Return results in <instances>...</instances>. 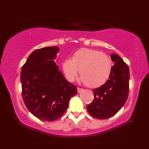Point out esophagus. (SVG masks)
I'll return each instance as SVG.
<instances>
[{
	"label": "esophagus",
	"mask_w": 149,
	"mask_h": 149,
	"mask_svg": "<svg viewBox=\"0 0 149 149\" xmlns=\"http://www.w3.org/2000/svg\"><path fill=\"white\" fill-rule=\"evenodd\" d=\"M83 91V89H82V88H79V87H78V88H77V91H78V93L82 92Z\"/></svg>",
	"instance_id": "34e87169"
}]
</instances>
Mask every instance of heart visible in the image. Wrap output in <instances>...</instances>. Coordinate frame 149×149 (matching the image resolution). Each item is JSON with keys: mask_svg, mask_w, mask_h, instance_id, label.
Returning a JSON list of instances; mask_svg holds the SVG:
<instances>
[{"mask_svg": "<svg viewBox=\"0 0 149 149\" xmlns=\"http://www.w3.org/2000/svg\"><path fill=\"white\" fill-rule=\"evenodd\" d=\"M62 68L68 81H74L79 71L81 82L94 88L109 80L113 70V62L104 53L92 49L81 48L74 53L72 59L64 60Z\"/></svg>", "mask_w": 149, "mask_h": 149, "instance_id": "obj_1", "label": "heart"}]
</instances>
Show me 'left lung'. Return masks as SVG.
I'll use <instances>...</instances> for the list:
<instances>
[{
  "label": "left lung",
  "instance_id": "left-lung-1",
  "mask_svg": "<svg viewBox=\"0 0 149 149\" xmlns=\"http://www.w3.org/2000/svg\"><path fill=\"white\" fill-rule=\"evenodd\" d=\"M110 56L115 64L111 77L101 87L93 89L94 99L87 107L92 117L100 119L115 115L125 104L129 93V67L118 55Z\"/></svg>",
  "mask_w": 149,
  "mask_h": 149
}]
</instances>
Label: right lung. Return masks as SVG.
Wrapping results in <instances>:
<instances>
[{
    "mask_svg": "<svg viewBox=\"0 0 149 149\" xmlns=\"http://www.w3.org/2000/svg\"><path fill=\"white\" fill-rule=\"evenodd\" d=\"M58 47L34 51L22 68L20 80L26 108L36 118L53 121L63 115L77 86L68 82L54 60Z\"/></svg>",
    "mask_w": 149,
    "mask_h": 149,
    "instance_id": "1",
    "label": "right lung"
}]
</instances>
